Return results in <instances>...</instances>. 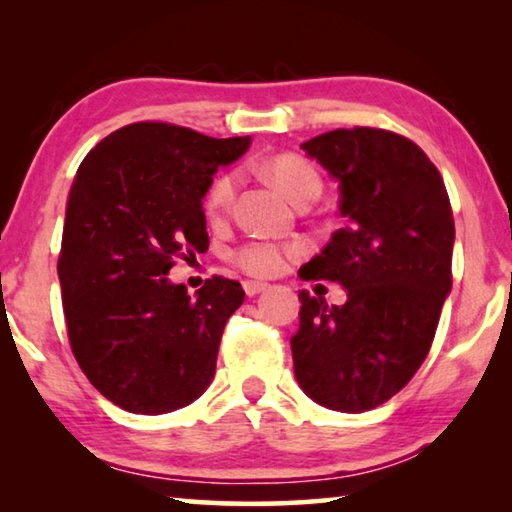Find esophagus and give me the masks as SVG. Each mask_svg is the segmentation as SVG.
<instances>
[{
	"label": "esophagus",
	"instance_id": "obj_1",
	"mask_svg": "<svg viewBox=\"0 0 512 512\" xmlns=\"http://www.w3.org/2000/svg\"><path fill=\"white\" fill-rule=\"evenodd\" d=\"M266 289H268L266 282H255V280H246L244 282V291H246L248 298H253V296H257V293H262Z\"/></svg>",
	"mask_w": 512,
	"mask_h": 512
}]
</instances>
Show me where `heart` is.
Instances as JSON below:
<instances>
[{
  "mask_svg": "<svg viewBox=\"0 0 512 512\" xmlns=\"http://www.w3.org/2000/svg\"><path fill=\"white\" fill-rule=\"evenodd\" d=\"M266 176L280 192L293 203L296 198L307 192L309 187H320L318 173L309 164L296 158V155H277L266 164ZM237 192V173H223L212 183L207 192V212L219 216L235 201ZM298 248H282L273 241H253V244L241 246L235 253V262L244 268L246 273L257 277H271L280 273L284 262Z\"/></svg>",
  "mask_w": 512,
  "mask_h": 512,
  "instance_id": "obj_1",
  "label": "heart"
}]
</instances>
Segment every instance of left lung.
Here are the masks:
<instances>
[{
	"mask_svg": "<svg viewBox=\"0 0 512 512\" xmlns=\"http://www.w3.org/2000/svg\"><path fill=\"white\" fill-rule=\"evenodd\" d=\"M336 183L348 225L300 268L339 282L345 305L300 291L293 372L307 397L363 413L409 384L429 354L452 291L454 216L443 178L418 144L379 128L300 144Z\"/></svg>",
	"mask_w": 512,
	"mask_h": 512,
	"instance_id": "obj_1",
	"label": "left lung"
}]
</instances>
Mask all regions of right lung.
<instances>
[{
	"mask_svg": "<svg viewBox=\"0 0 512 512\" xmlns=\"http://www.w3.org/2000/svg\"><path fill=\"white\" fill-rule=\"evenodd\" d=\"M248 146L142 121L110 133L76 171L58 259L67 334L85 377L124 411L183 409L212 384L246 293L212 277L189 296L167 275L185 248L205 250L212 176Z\"/></svg>",
	"mask_w": 512,
	"mask_h": 512,
	"instance_id": "right-lung-1",
	"label": "right lung"
}]
</instances>
